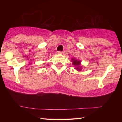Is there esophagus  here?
<instances>
[{"label": "esophagus", "mask_w": 122, "mask_h": 122, "mask_svg": "<svg viewBox=\"0 0 122 122\" xmlns=\"http://www.w3.org/2000/svg\"><path fill=\"white\" fill-rule=\"evenodd\" d=\"M62 53H63L62 51H57V54H62Z\"/></svg>", "instance_id": "obj_1"}]
</instances>
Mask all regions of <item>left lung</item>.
Instances as JSON below:
<instances>
[{"label":"left lung","instance_id":"left-lung-1","mask_svg":"<svg viewBox=\"0 0 122 122\" xmlns=\"http://www.w3.org/2000/svg\"><path fill=\"white\" fill-rule=\"evenodd\" d=\"M73 61V65H75L76 66V68L78 71H80L81 70V66H80V61H78L77 60L72 59Z\"/></svg>","mask_w":122,"mask_h":122}]
</instances>
